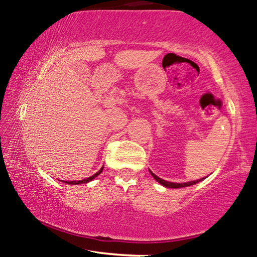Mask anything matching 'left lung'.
Returning a JSON list of instances; mask_svg holds the SVG:
<instances>
[{"label":"left lung","instance_id":"8db88e82","mask_svg":"<svg viewBox=\"0 0 257 257\" xmlns=\"http://www.w3.org/2000/svg\"><path fill=\"white\" fill-rule=\"evenodd\" d=\"M151 174H152L153 177H154L155 180L158 181V182H159L160 184H163V186L167 187V188H182V187L192 186V184H195L197 182H199V181H200V180H199V181H192V182H187V183H172V182H167V181H165V180H161L160 177H158L157 175L153 174L152 171H151Z\"/></svg>","mask_w":257,"mask_h":257}]
</instances>
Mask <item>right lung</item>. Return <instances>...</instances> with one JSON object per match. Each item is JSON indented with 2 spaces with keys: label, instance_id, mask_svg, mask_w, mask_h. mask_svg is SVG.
Here are the masks:
<instances>
[{
  "label": "right lung",
  "instance_id": "obj_1",
  "mask_svg": "<svg viewBox=\"0 0 257 257\" xmlns=\"http://www.w3.org/2000/svg\"><path fill=\"white\" fill-rule=\"evenodd\" d=\"M102 170H103V167H102V169L99 170V171L97 172V174H94L93 176H91V177H88V178H85V180H82V181H68V182H66V181H65V183H69V184H80V183H87V182H90V181L93 180L94 177H97V176L99 175L100 172H102Z\"/></svg>",
  "mask_w": 257,
  "mask_h": 257
}]
</instances>
